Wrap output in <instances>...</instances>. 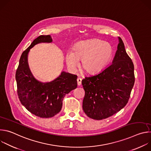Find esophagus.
Returning <instances> with one entry per match:
<instances>
[{"instance_id": "esophagus-1", "label": "esophagus", "mask_w": 151, "mask_h": 151, "mask_svg": "<svg viewBox=\"0 0 151 151\" xmlns=\"http://www.w3.org/2000/svg\"><path fill=\"white\" fill-rule=\"evenodd\" d=\"M77 82H78V86H81V82H82V79H81V78H78L77 79Z\"/></svg>"}]
</instances>
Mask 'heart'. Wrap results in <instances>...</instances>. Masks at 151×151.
I'll return each mask as SVG.
<instances>
[{
  "instance_id": "b5f03b06",
  "label": "heart",
  "mask_w": 151,
  "mask_h": 151,
  "mask_svg": "<svg viewBox=\"0 0 151 151\" xmlns=\"http://www.w3.org/2000/svg\"><path fill=\"white\" fill-rule=\"evenodd\" d=\"M113 54L114 50L109 44L98 39L83 40L67 51L66 61L70 68L75 69L81 59L82 70L88 73H95L109 63Z\"/></svg>"
}]
</instances>
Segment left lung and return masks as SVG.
I'll list each match as a JSON object with an SVG mask.
<instances>
[{
  "mask_svg": "<svg viewBox=\"0 0 151 151\" xmlns=\"http://www.w3.org/2000/svg\"><path fill=\"white\" fill-rule=\"evenodd\" d=\"M118 41L112 64L82 80L85 92L82 108L90 118L101 120L114 115L130 98L135 81L134 64L119 37Z\"/></svg>",
  "mask_w": 151,
  "mask_h": 151,
  "instance_id": "8db88e82",
  "label": "left lung"
}]
</instances>
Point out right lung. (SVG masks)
Masks as SVG:
<instances>
[{
  "instance_id": "right-lung-1",
  "label": "right lung",
  "mask_w": 151,
  "mask_h": 151,
  "mask_svg": "<svg viewBox=\"0 0 151 151\" xmlns=\"http://www.w3.org/2000/svg\"><path fill=\"white\" fill-rule=\"evenodd\" d=\"M50 35L36 38L21 54L15 74L19 100L26 109L40 118H51L61 109L66 94L77 87V76L65 71L50 82H41L32 74L28 63L30 49L41 43H52Z\"/></svg>"
}]
</instances>
